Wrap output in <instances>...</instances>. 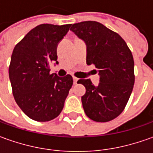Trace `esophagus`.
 <instances>
[{"instance_id": "1", "label": "esophagus", "mask_w": 153, "mask_h": 153, "mask_svg": "<svg viewBox=\"0 0 153 153\" xmlns=\"http://www.w3.org/2000/svg\"><path fill=\"white\" fill-rule=\"evenodd\" d=\"M77 81H78V78H76V76H73V82H74V84H76V82H77Z\"/></svg>"}]
</instances>
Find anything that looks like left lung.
Masks as SVG:
<instances>
[{
	"instance_id": "left-lung-1",
	"label": "left lung",
	"mask_w": 153,
	"mask_h": 153,
	"mask_svg": "<svg viewBox=\"0 0 153 153\" xmlns=\"http://www.w3.org/2000/svg\"><path fill=\"white\" fill-rule=\"evenodd\" d=\"M87 45V64L99 69L100 83L80 79L85 87L82 103L86 115L95 122L113 120L126 106L134 84V59L117 33L96 21H83L71 28Z\"/></svg>"
}]
</instances>
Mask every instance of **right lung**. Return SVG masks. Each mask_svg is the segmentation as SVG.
<instances>
[{
	"label": "right lung",
	"mask_w": 153,
	"mask_h": 153,
	"mask_svg": "<svg viewBox=\"0 0 153 153\" xmlns=\"http://www.w3.org/2000/svg\"><path fill=\"white\" fill-rule=\"evenodd\" d=\"M71 25L42 24L32 29L15 46L9 65V78L16 103L30 118L48 122L63 110L73 84L71 75L50 74L57 61L58 43Z\"/></svg>",
	"instance_id": "right-lung-1"
}]
</instances>
